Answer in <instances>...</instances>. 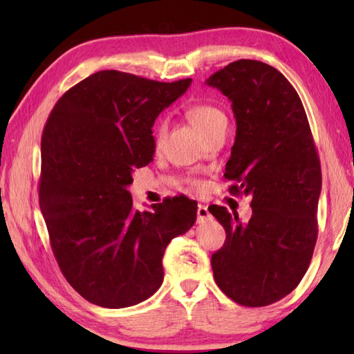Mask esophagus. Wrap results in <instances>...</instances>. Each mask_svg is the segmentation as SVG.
<instances>
[{"instance_id":"1","label":"esophagus","mask_w":354,"mask_h":354,"mask_svg":"<svg viewBox=\"0 0 354 354\" xmlns=\"http://www.w3.org/2000/svg\"><path fill=\"white\" fill-rule=\"evenodd\" d=\"M209 219H212V214H209L208 208H207L205 205L199 204V205H198V222H199V223H204V222H207V221H209Z\"/></svg>"}]
</instances>
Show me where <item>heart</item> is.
<instances>
[{
    "label": "heart",
    "instance_id": "b5f03b06",
    "mask_svg": "<svg viewBox=\"0 0 354 354\" xmlns=\"http://www.w3.org/2000/svg\"><path fill=\"white\" fill-rule=\"evenodd\" d=\"M187 117L196 126V129L204 135L205 140H212L217 135H225L228 129V117L222 108L213 103H198L187 109ZM169 123L165 118H160L155 124V146L161 147V145L167 135Z\"/></svg>",
    "mask_w": 354,
    "mask_h": 354
}]
</instances>
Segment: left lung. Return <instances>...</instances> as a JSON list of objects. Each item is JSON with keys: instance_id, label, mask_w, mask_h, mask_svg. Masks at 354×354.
Returning <instances> with one entry per match:
<instances>
[{"instance_id": "obj_1", "label": "left lung", "mask_w": 354, "mask_h": 354, "mask_svg": "<svg viewBox=\"0 0 354 354\" xmlns=\"http://www.w3.org/2000/svg\"><path fill=\"white\" fill-rule=\"evenodd\" d=\"M232 103L236 141L223 176L231 194L251 196L248 222L208 209L227 232L212 255L214 280L237 304L263 307L297 288L318 237L321 164L304 106L274 66L240 59L207 79Z\"/></svg>"}]
</instances>
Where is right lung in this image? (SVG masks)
Listing matches in <instances>:
<instances>
[{"mask_svg":"<svg viewBox=\"0 0 354 354\" xmlns=\"http://www.w3.org/2000/svg\"><path fill=\"white\" fill-rule=\"evenodd\" d=\"M115 70L94 73L53 108L41 141L39 205L64 277L86 301L123 309L160 289L170 240L196 221V202L133 208V169L153 161L152 126L190 86Z\"/></svg>","mask_w":354,"mask_h":354,"instance_id":"add662e5","label":"right lung"}]
</instances>
